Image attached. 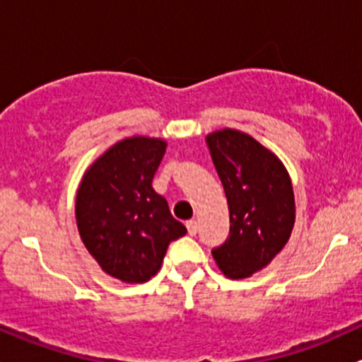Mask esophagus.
<instances>
[{
  "label": "esophagus",
  "mask_w": 362,
  "mask_h": 362,
  "mask_svg": "<svg viewBox=\"0 0 362 362\" xmlns=\"http://www.w3.org/2000/svg\"><path fill=\"white\" fill-rule=\"evenodd\" d=\"M185 226H187L189 234H191V235L197 234V222H196V220H187V223H185Z\"/></svg>",
  "instance_id": "34e87169"
}]
</instances>
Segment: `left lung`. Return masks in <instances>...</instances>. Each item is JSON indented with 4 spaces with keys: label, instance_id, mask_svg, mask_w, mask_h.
<instances>
[{
    "label": "left lung",
    "instance_id": "obj_1",
    "mask_svg": "<svg viewBox=\"0 0 362 362\" xmlns=\"http://www.w3.org/2000/svg\"><path fill=\"white\" fill-rule=\"evenodd\" d=\"M206 142L230 215L229 235L211 255L227 277L241 279L271 264L290 239L295 223L290 175L271 151L243 132H215Z\"/></svg>",
    "mask_w": 362,
    "mask_h": 362
}]
</instances>
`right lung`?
<instances>
[{"mask_svg":"<svg viewBox=\"0 0 362 362\" xmlns=\"http://www.w3.org/2000/svg\"><path fill=\"white\" fill-rule=\"evenodd\" d=\"M166 142L133 136L100 156L76 194L79 235L102 271L146 283L161 269L170 243L187 234L152 189Z\"/></svg>","mask_w":362,"mask_h":362,"instance_id":"obj_1","label":"right lung"}]
</instances>
